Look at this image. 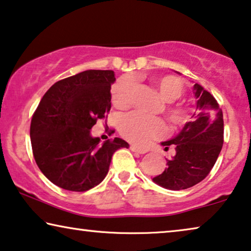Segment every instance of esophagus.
I'll return each mask as SVG.
<instances>
[{"mask_svg": "<svg viewBox=\"0 0 251 251\" xmlns=\"http://www.w3.org/2000/svg\"><path fill=\"white\" fill-rule=\"evenodd\" d=\"M129 148H130V150L133 151V152H137V153H140V154H143V153H146V152H147V150L139 149V148L135 147V146H130Z\"/></svg>", "mask_w": 251, "mask_h": 251, "instance_id": "esophagus-1", "label": "esophagus"}]
</instances>
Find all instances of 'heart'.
Instances as JSON below:
<instances>
[{
  "label": "heart",
  "mask_w": 251,
  "mask_h": 251,
  "mask_svg": "<svg viewBox=\"0 0 251 251\" xmlns=\"http://www.w3.org/2000/svg\"><path fill=\"white\" fill-rule=\"evenodd\" d=\"M153 84L159 91L161 98L168 101L166 115L174 126H183L188 121V111L182 104L173 103L184 92L182 80L172 75H166L153 79ZM111 100L116 108L127 109L132 104L134 84L128 77H121L111 86ZM119 132L126 140L139 147H146L151 141L160 139L167 133V125L159 117H151L141 112H129L119 119Z\"/></svg>",
  "instance_id": "heart-1"
}]
</instances>
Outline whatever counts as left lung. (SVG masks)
Listing matches in <instances>:
<instances>
[{
  "label": "left lung",
  "mask_w": 251,
  "mask_h": 251,
  "mask_svg": "<svg viewBox=\"0 0 251 251\" xmlns=\"http://www.w3.org/2000/svg\"><path fill=\"white\" fill-rule=\"evenodd\" d=\"M197 109L177 136L162 142L166 150L175 148L167 167L153 182L169 190H184L206 178L216 162L224 142L223 112L209 92L195 84Z\"/></svg>",
  "instance_id": "left-lung-1"
}]
</instances>
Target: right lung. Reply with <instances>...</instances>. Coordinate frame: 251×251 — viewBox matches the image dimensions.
Segmentation results:
<instances>
[{"label": "right lung", "instance_id": "1", "mask_svg": "<svg viewBox=\"0 0 251 251\" xmlns=\"http://www.w3.org/2000/svg\"><path fill=\"white\" fill-rule=\"evenodd\" d=\"M112 70H85L54 83L33 114L30 141L41 172L60 188L84 192L100 184L112 154L128 148L124 140L100 143L91 136L111 108Z\"/></svg>", "mask_w": 251, "mask_h": 251}]
</instances>
